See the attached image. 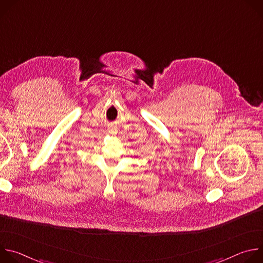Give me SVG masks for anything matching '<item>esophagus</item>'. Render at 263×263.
<instances>
[{
  "label": "esophagus",
  "mask_w": 263,
  "mask_h": 263,
  "mask_svg": "<svg viewBox=\"0 0 263 263\" xmlns=\"http://www.w3.org/2000/svg\"><path fill=\"white\" fill-rule=\"evenodd\" d=\"M109 132H110V133H112V134H116L118 131H117V128H115V127H110V128H109Z\"/></svg>",
  "instance_id": "esophagus-1"
}]
</instances>
